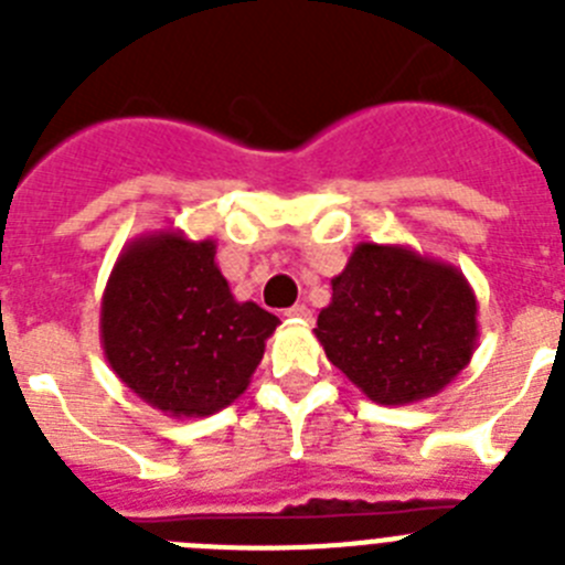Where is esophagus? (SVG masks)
I'll list each match as a JSON object with an SVG mask.
<instances>
[{
  "mask_svg": "<svg viewBox=\"0 0 565 565\" xmlns=\"http://www.w3.org/2000/svg\"><path fill=\"white\" fill-rule=\"evenodd\" d=\"M286 317L302 319V322H311V308H308V306H294V308H288Z\"/></svg>",
  "mask_w": 565,
  "mask_h": 565,
  "instance_id": "esophagus-1",
  "label": "esophagus"
}]
</instances>
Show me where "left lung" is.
Listing matches in <instances>:
<instances>
[{
	"label": "left lung",
	"instance_id": "obj_1",
	"mask_svg": "<svg viewBox=\"0 0 565 565\" xmlns=\"http://www.w3.org/2000/svg\"><path fill=\"white\" fill-rule=\"evenodd\" d=\"M331 288L313 333L376 404L436 396L476 353L478 299L450 263L398 243H359Z\"/></svg>",
	"mask_w": 565,
	"mask_h": 565
}]
</instances>
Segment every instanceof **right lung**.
<instances>
[{"label": "right lung", "instance_id": "obj_1", "mask_svg": "<svg viewBox=\"0 0 565 565\" xmlns=\"http://www.w3.org/2000/svg\"><path fill=\"white\" fill-rule=\"evenodd\" d=\"M214 239L181 228L121 248L102 297V348L138 398L172 418H201L246 393L279 319L237 302Z\"/></svg>", "mask_w": 565, "mask_h": 565}]
</instances>
